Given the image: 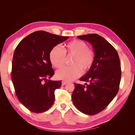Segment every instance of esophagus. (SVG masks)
Returning a JSON list of instances; mask_svg holds the SVG:
<instances>
[{"label": "esophagus", "instance_id": "esophagus-1", "mask_svg": "<svg viewBox=\"0 0 135 135\" xmlns=\"http://www.w3.org/2000/svg\"><path fill=\"white\" fill-rule=\"evenodd\" d=\"M67 81H62V86H65V84H67Z\"/></svg>", "mask_w": 135, "mask_h": 135}]
</instances>
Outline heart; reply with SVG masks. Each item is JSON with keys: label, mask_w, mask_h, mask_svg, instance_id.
Here are the masks:
<instances>
[{"label": "heart", "mask_w": 135, "mask_h": 135, "mask_svg": "<svg viewBox=\"0 0 135 135\" xmlns=\"http://www.w3.org/2000/svg\"><path fill=\"white\" fill-rule=\"evenodd\" d=\"M65 56H72L70 67H63L56 71L58 79L72 81L81 76L82 72H87L92 68L95 61V52L88 47V45L80 40H74L65 45L62 50L56 45L49 52V59L55 68H60L65 62Z\"/></svg>", "instance_id": "b5f03b06"}]
</instances>
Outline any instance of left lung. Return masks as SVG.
<instances>
[{"instance_id":"8db88e82","label":"left lung","mask_w":135,"mask_h":135,"mask_svg":"<svg viewBox=\"0 0 135 135\" xmlns=\"http://www.w3.org/2000/svg\"><path fill=\"white\" fill-rule=\"evenodd\" d=\"M92 45L95 61L80 80L85 85L74 84L72 100L74 106L87 115H95L106 108L115 97L121 80V64L115 48L97 34L78 36Z\"/></svg>"}]
</instances>
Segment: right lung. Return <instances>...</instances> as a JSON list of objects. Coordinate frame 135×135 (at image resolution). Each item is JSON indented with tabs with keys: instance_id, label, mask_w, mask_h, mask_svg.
<instances>
[{
	"instance_id": "add662e5",
	"label": "right lung",
	"mask_w": 135,
	"mask_h": 135,
	"mask_svg": "<svg viewBox=\"0 0 135 135\" xmlns=\"http://www.w3.org/2000/svg\"><path fill=\"white\" fill-rule=\"evenodd\" d=\"M68 38L37 31L24 38L16 47L11 78L18 100L30 111L43 113L54 103L55 90L60 88L61 81L47 80L54 74L49 52Z\"/></svg>"
}]
</instances>
